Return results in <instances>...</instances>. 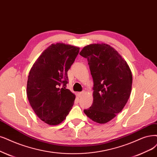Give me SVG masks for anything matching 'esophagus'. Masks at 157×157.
I'll return each instance as SVG.
<instances>
[{
	"mask_svg": "<svg viewBox=\"0 0 157 157\" xmlns=\"http://www.w3.org/2000/svg\"><path fill=\"white\" fill-rule=\"evenodd\" d=\"M85 91L78 92V96H79V97H82V96H83L85 94Z\"/></svg>",
	"mask_w": 157,
	"mask_h": 157,
	"instance_id": "obj_1",
	"label": "esophagus"
}]
</instances>
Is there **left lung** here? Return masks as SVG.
I'll return each instance as SVG.
<instances>
[{
	"instance_id": "1",
	"label": "left lung",
	"mask_w": 157,
	"mask_h": 157,
	"mask_svg": "<svg viewBox=\"0 0 157 157\" xmlns=\"http://www.w3.org/2000/svg\"><path fill=\"white\" fill-rule=\"evenodd\" d=\"M79 54L87 59L94 82L93 103L84 113L96 123H107L122 111L130 97L131 69L118 52L105 43L86 46Z\"/></svg>"
}]
</instances>
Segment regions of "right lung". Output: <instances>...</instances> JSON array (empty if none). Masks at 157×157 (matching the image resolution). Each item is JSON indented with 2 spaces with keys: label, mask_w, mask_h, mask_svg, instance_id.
<instances>
[{
  "label": "right lung",
  "mask_w": 157,
  "mask_h": 157,
  "mask_svg": "<svg viewBox=\"0 0 157 157\" xmlns=\"http://www.w3.org/2000/svg\"><path fill=\"white\" fill-rule=\"evenodd\" d=\"M79 52L77 46L52 44L29 72L26 88L29 103L39 119L48 125L61 124L74 105L75 96L66 89L67 72Z\"/></svg>",
  "instance_id": "right-lung-1"
}]
</instances>
